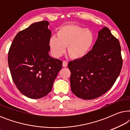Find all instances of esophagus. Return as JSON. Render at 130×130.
Listing matches in <instances>:
<instances>
[{
	"label": "esophagus",
	"instance_id": "obj_1",
	"mask_svg": "<svg viewBox=\"0 0 130 130\" xmlns=\"http://www.w3.org/2000/svg\"><path fill=\"white\" fill-rule=\"evenodd\" d=\"M67 64H68V63L66 61H63V66L64 67H66L67 66Z\"/></svg>",
	"mask_w": 130,
	"mask_h": 130
}]
</instances>
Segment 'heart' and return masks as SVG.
Wrapping results in <instances>:
<instances>
[{
  "instance_id": "obj_1",
  "label": "heart",
  "mask_w": 130,
  "mask_h": 130,
  "mask_svg": "<svg viewBox=\"0 0 130 130\" xmlns=\"http://www.w3.org/2000/svg\"><path fill=\"white\" fill-rule=\"evenodd\" d=\"M93 42L92 31L76 25H66L58 29L57 37H51L49 44L54 56H61L68 46L69 56L74 59H80L89 54Z\"/></svg>"
}]
</instances>
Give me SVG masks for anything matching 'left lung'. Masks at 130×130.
<instances>
[{"instance_id":"obj_1","label":"left lung","mask_w":130,"mask_h":130,"mask_svg":"<svg viewBox=\"0 0 130 130\" xmlns=\"http://www.w3.org/2000/svg\"><path fill=\"white\" fill-rule=\"evenodd\" d=\"M122 66L120 42L108 28L104 27L89 54L68 64L72 92L86 100L101 96L114 84Z\"/></svg>"}]
</instances>
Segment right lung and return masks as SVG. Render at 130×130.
Returning a JSON list of instances; mask_svg holds the SVG:
<instances>
[{"label":"right lung","mask_w":130,"mask_h":130,"mask_svg":"<svg viewBox=\"0 0 130 130\" xmlns=\"http://www.w3.org/2000/svg\"><path fill=\"white\" fill-rule=\"evenodd\" d=\"M49 23L42 21L19 32L8 53L12 79L23 95L40 99L48 95L62 68L61 60L50 56L51 32Z\"/></svg>","instance_id":"add662e5"}]
</instances>
